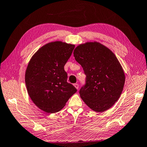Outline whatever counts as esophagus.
Returning a JSON list of instances; mask_svg holds the SVG:
<instances>
[{
  "label": "esophagus",
  "mask_w": 147,
  "mask_h": 147,
  "mask_svg": "<svg viewBox=\"0 0 147 147\" xmlns=\"http://www.w3.org/2000/svg\"><path fill=\"white\" fill-rule=\"evenodd\" d=\"M74 86L75 88H76L77 90L79 89V84H77V83H76V84H74Z\"/></svg>",
  "instance_id": "esophagus-1"
}]
</instances>
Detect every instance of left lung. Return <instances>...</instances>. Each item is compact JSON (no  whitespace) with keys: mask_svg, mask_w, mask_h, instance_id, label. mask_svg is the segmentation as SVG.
Returning a JSON list of instances; mask_svg holds the SVG:
<instances>
[{"mask_svg":"<svg viewBox=\"0 0 147 147\" xmlns=\"http://www.w3.org/2000/svg\"><path fill=\"white\" fill-rule=\"evenodd\" d=\"M74 56L86 76V84L79 91L82 100L95 112L109 109L120 98L125 81L117 57L97 41L80 44Z\"/></svg>","mask_w":147,"mask_h":147,"instance_id":"obj_1","label":"left lung"}]
</instances>
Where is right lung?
<instances>
[{
  "mask_svg": "<svg viewBox=\"0 0 147 147\" xmlns=\"http://www.w3.org/2000/svg\"><path fill=\"white\" fill-rule=\"evenodd\" d=\"M74 47L72 44L53 41L41 47L30 58L25 74L27 93L43 111H59L76 93V88L67 82L64 70Z\"/></svg>",
  "mask_w": 147,
  "mask_h": 147,
  "instance_id": "obj_1",
  "label": "right lung"
}]
</instances>
